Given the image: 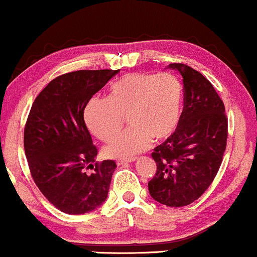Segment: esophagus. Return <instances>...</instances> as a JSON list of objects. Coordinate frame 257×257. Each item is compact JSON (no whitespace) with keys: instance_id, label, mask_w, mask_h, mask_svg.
I'll use <instances>...</instances> for the list:
<instances>
[{"instance_id":"esophagus-1","label":"esophagus","mask_w":257,"mask_h":257,"mask_svg":"<svg viewBox=\"0 0 257 257\" xmlns=\"http://www.w3.org/2000/svg\"><path fill=\"white\" fill-rule=\"evenodd\" d=\"M137 161V158H128V159H118L117 161V164L118 166H123V164H128V163H132V162Z\"/></svg>"}]
</instances>
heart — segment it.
<instances>
[{
	"label": "heart",
	"instance_id": "obj_1",
	"mask_svg": "<svg viewBox=\"0 0 257 257\" xmlns=\"http://www.w3.org/2000/svg\"><path fill=\"white\" fill-rule=\"evenodd\" d=\"M182 107V87L170 75L131 73L108 88L106 99L94 98L84 110L91 134L107 141L125 117L129 128L105 145V156L125 158L145 151L155 141L166 140L175 132Z\"/></svg>",
	"mask_w": 257,
	"mask_h": 257
}]
</instances>
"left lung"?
Instances as JSON below:
<instances>
[{"mask_svg": "<svg viewBox=\"0 0 257 257\" xmlns=\"http://www.w3.org/2000/svg\"><path fill=\"white\" fill-rule=\"evenodd\" d=\"M184 82V110L175 132L152 157L157 172L149 182L151 197L168 206H185L210 186L227 141L225 105L213 84L185 64H169Z\"/></svg>", "mask_w": 257, "mask_h": 257, "instance_id": "left-lung-1", "label": "left lung"}]
</instances>
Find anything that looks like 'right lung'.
Segmentation results:
<instances>
[{"label": "right lung", "instance_id": "add662e5", "mask_svg": "<svg viewBox=\"0 0 257 257\" xmlns=\"http://www.w3.org/2000/svg\"><path fill=\"white\" fill-rule=\"evenodd\" d=\"M119 70H79L54 78L38 94L24 131L25 155L35 184L55 208L81 215L107 198L114 161L95 162L98 150L84 108ZM93 169L90 174L85 169Z\"/></svg>", "mask_w": 257, "mask_h": 257}]
</instances>
